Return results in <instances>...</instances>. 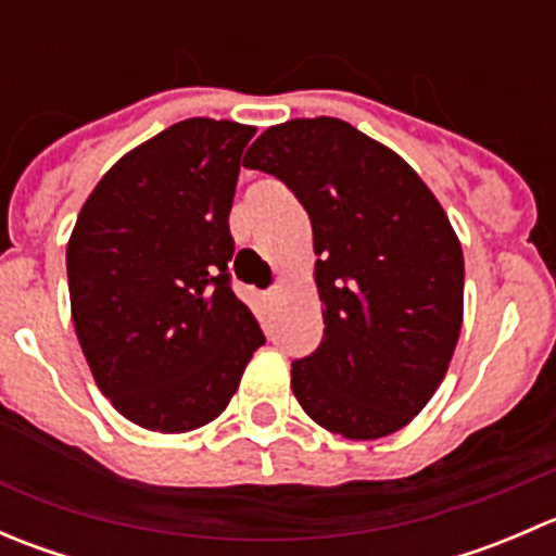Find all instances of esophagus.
Segmentation results:
<instances>
[{"label": "esophagus", "mask_w": 556, "mask_h": 556, "mask_svg": "<svg viewBox=\"0 0 556 556\" xmlns=\"http://www.w3.org/2000/svg\"><path fill=\"white\" fill-rule=\"evenodd\" d=\"M277 295H279V288L266 290V293H263V301H268V304H271V301H277Z\"/></svg>", "instance_id": "1"}]
</instances>
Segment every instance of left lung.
<instances>
[{
	"instance_id": "8db88e82",
	"label": "left lung",
	"mask_w": 556,
	"mask_h": 556,
	"mask_svg": "<svg viewBox=\"0 0 556 556\" xmlns=\"http://www.w3.org/2000/svg\"><path fill=\"white\" fill-rule=\"evenodd\" d=\"M244 166L282 179L312 220L325 333L290 371L301 408L352 441L406 428L463 328V247L444 206L401 155L339 117L266 128Z\"/></svg>"
}]
</instances>
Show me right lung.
Masks as SVG:
<instances>
[{
    "mask_svg": "<svg viewBox=\"0 0 556 556\" xmlns=\"http://www.w3.org/2000/svg\"><path fill=\"white\" fill-rule=\"evenodd\" d=\"M255 126L188 117L128 150L66 244L72 323L93 382L153 433L226 412L263 344L228 285V212Z\"/></svg>",
    "mask_w": 556,
    "mask_h": 556,
    "instance_id": "right-lung-1",
    "label": "right lung"
}]
</instances>
